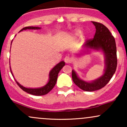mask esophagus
I'll return each instance as SVG.
<instances>
[{
	"label": "esophagus",
	"mask_w": 127,
	"mask_h": 127,
	"mask_svg": "<svg viewBox=\"0 0 127 127\" xmlns=\"http://www.w3.org/2000/svg\"><path fill=\"white\" fill-rule=\"evenodd\" d=\"M72 58L70 57L68 55H66L64 58V62L66 63H70L72 62Z\"/></svg>",
	"instance_id": "obj_1"
}]
</instances>
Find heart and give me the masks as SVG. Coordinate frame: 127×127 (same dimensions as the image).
Returning <instances> with one entry per match:
<instances>
[{
	"mask_svg": "<svg viewBox=\"0 0 127 127\" xmlns=\"http://www.w3.org/2000/svg\"><path fill=\"white\" fill-rule=\"evenodd\" d=\"M81 33V31L80 30H76L75 32V35H79Z\"/></svg>",
	"mask_w": 127,
	"mask_h": 127,
	"instance_id": "obj_1",
	"label": "heart"
}]
</instances>
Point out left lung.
Returning a JSON list of instances; mask_svg holds the SVG:
<instances>
[{
    "label": "left lung",
    "instance_id": "obj_1",
    "mask_svg": "<svg viewBox=\"0 0 127 127\" xmlns=\"http://www.w3.org/2000/svg\"><path fill=\"white\" fill-rule=\"evenodd\" d=\"M95 26L96 32L94 38L86 40L84 46L87 48L101 49L105 55L106 69L104 75L92 82H87L80 79L74 70L72 76L73 82L79 88L85 91H94L106 85L114 75L117 67V55L115 39L109 29L103 24L92 21Z\"/></svg>",
    "mask_w": 127,
    "mask_h": 127
}]
</instances>
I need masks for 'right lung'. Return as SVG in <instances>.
I'll list each match as a JSON object with an SVG mask.
<instances>
[{
    "label": "right lung",
    "instance_id": "obj_1",
    "mask_svg": "<svg viewBox=\"0 0 127 127\" xmlns=\"http://www.w3.org/2000/svg\"><path fill=\"white\" fill-rule=\"evenodd\" d=\"M40 27H24L23 29H22L20 32L23 31V30H26V29H40ZM12 43V42H11ZM65 63L64 62H61L59 63L58 64H57L51 70L50 73H49V82H48V84L46 85H45L44 87H42V88H25V87H23V86L20 85L17 81H15V82H17V85H18L20 88L22 89L24 91L26 92V93H29V94H32V95H45V94H48L52 88L54 87L57 82V77H58V74L60 71L61 70V69L63 67V66H64ZM11 72L12 75L13 76V74L12 72ZM14 77V76H13Z\"/></svg>",
    "mask_w": 127,
    "mask_h": 127
}]
</instances>
